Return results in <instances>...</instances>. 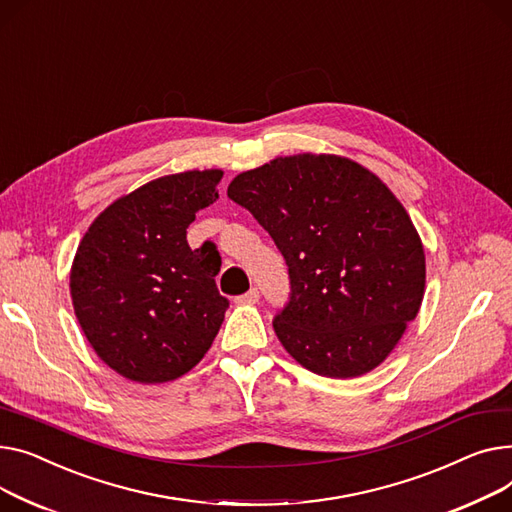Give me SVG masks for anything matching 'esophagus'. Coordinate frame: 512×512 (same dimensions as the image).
<instances>
[{"instance_id":"esophagus-1","label":"esophagus","mask_w":512,"mask_h":512,"mask_svg":"<svg viewBox=\"0 0 512 512\" xmlns=\"http://www.w3.org/2000/svg\"><path fill=\"white\" fill-rule=\"evenodd\" d=\"M258 289H250L248 293H244V295H239L237 299H235V304H239V306H254L256 302H258Z\"/></svg>"}]
</instances>
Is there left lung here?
<instances>
[{
    "label": "left lung",
    "instance_id": "obj_1",
    "mask_svg": "<svg viewBox=\"0 0 512 512\" xmlns=\"http://www.w3.org/2000/svg\"><path fill=\"white\" fill-rule=\"evenodd\" d=\"M227 196L275 239L291 302L275 318L285 351L326 378L378 368L417 316L426 254L382 179L328 153L277 157L233 177Z\"/></svg>",
    "mask_w": 512,
    "mask_h": 512
}]
</instances>
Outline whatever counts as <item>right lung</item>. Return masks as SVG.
<instances>
[{"instance_id":"add662e5","label":"right lung","mask_w":512,"mask_h":512,"mask_svg":"<svg viewBox=\"0 0 512 512\" xmlns=\"http://www.w3.org/2000/svg\"><path fill=\"white\" fill-rule=\"evenodd\" d=\"M221 169L153 179L113 200L82 235L70 268L74 314L113 372L140 384L188 374L229 306L219 254L192 250L186 229L219 198Z\"/></svg>"}]
</instances>
